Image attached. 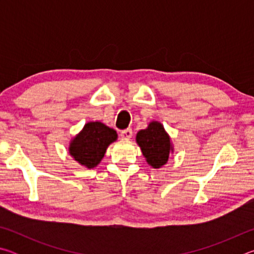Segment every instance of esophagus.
Segmentation results:
<instances>
[{
  "mask_svg": "<svg viewBox=\"0 0 254 254\" xmlns=\"http://www.w3.org/2000/svg\"><path fill=\"white\" fill-rule=\"evenodd\" d=\"M120 135H121L123 140H128L132 136V130H131V128H127V130H123V131H121V134H120Z\"/></svg>",
  "mask_w": 254,
  "mask_h": 254,
  "instance_id": "obj_1",
  "label": "esophagus"
}]
</instances>
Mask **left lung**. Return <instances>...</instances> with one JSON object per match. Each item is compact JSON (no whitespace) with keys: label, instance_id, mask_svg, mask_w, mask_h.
Listing matches in <instances>:
<instances>
[{"label":"left lung","instance_id":"obj_1","mask_svg":"<svg viewBox=\"0 0 254 254\" xmlns=\"http://www.w3.org/2000/svg\"><path fill=\"white\" fill-rule=\"evenodd\" d=\"M135 139L148 165L152 168H160L166 165L169 154L174 151L170 136L158 121L150 122L147 128L136 133Z\"/></svg>","mask_w":254,"mask_h":254}]
</instances>
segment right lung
<instances>
[{
	"label": "right lung",
	"instance_id": "right-lung-1",
	"mask_svg": "<svg viewBox=\"0 0 254 254\" xmlns=\"http://www.w3.org/2000/svg\"><path fill=\"white\" fill-rule=\"evenodd\" d=\"M117 139L113 128L98 121L88 122L70 141L69 154L81 166L91 169L101 162L107 147Z\"/></svg>",
	"mask_w": 254,
	"mask_h": 254
}]
</instances>
